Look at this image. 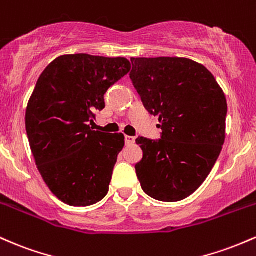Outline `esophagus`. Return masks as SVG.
Returning <instances> with one entry per match:
<instances>
[{
    "label": "esophagus",
    "mask_w": 256,
    "mask_h": 256,
    "mask_svg": "<svg viewBox=\"0 0 256 256\" xmlns=\"http://www.w3.org/2000/svg\"><path fill=\"white\" fill-rule=\"evenodd\" d=\"M124 140H126V144H127V145H133L134 142H136V138L126 136H124Z\"/></svg>",
    "instance_id": "1"
}]
</instances>
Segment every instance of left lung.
Wrapping results in <instances>:
<instances>
[{
  "mask_svg": "<svg viewBox=\"0 0 256 256\" xmlns=\"http://www.w3.org/2000/svg\"><path fill=\"white\" fill-rule=\"evenodd\" d=\"M130 78L162 139L139 136L136 172L146 194L179 202L204 182L226 138L228 102L213 74L188 58H132Z\"/></svg>",
  "mask_w": 256,
  "mask_h": 256,
  "instance_id": "1",
  "label": "left lung"
}]
</instances>
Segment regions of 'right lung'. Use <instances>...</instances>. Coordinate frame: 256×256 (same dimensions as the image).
Masks as SVG:
<instances>
[{
  "mask_svg": "<svg viewBox=\"0 0 256 256\" xmlns=\"http://www.w3.org/2000/svg\"><path fill=\"white\" fill-rule=\"evenodd\" d=\"M130 68L120 56L66 54L36 83L25 112L28 144L46 185L65 204L88 206L108 194L124 136L92 130L90 123Z\"/></svg>",
  "mask_w": 256,
  "mask_h": 256,
  "instance_id": "1",
  "label": "right lung"
}]
</instances>
